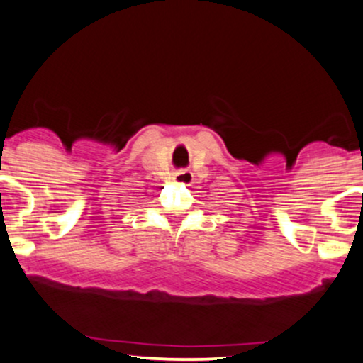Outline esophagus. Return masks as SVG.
<instances>
[{"label": "esophagus", "mask_w": 363, "mask_h": 363, "mask_svg": "<svg viewBox=\"0 0 363 363\" xmlns=\"http://www.w3.org/2000/svg\"><path fill=\"white\" fill-rule=\"evenodd\" d=\"M173 180L180 182V183H186V185H190V183L194 182V174L190 173L189 169H183V171H178L177 174H174Z\"/></svg>", "instance_id": "esophagus-1"}]
</instances>
